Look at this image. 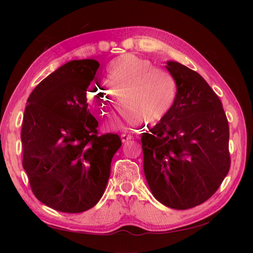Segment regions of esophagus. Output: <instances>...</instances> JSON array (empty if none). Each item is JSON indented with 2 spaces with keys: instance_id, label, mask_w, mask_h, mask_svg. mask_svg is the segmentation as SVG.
I'll list each match as a JSON object with an SVG mask.
<instances>
[{
  "instance_id": "esophagus-1",
  "label": "esophagus",
  "mask_w": 253,
  "mask_h": 253,
  "mask_svg": "<svg viewBox=\"0 0 253 253\" xmlns=\"http://www.w3.org/2000/svg\"><path fill=\"white\" fill-rule=\"evenodd\" d=\"M129 139H132V136L131 135H127V134H121V141L122 142H126Z\"/></svg>"
}]
</instances>
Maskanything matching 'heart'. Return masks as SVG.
I'll list each match as a JSON object with an SVG mask.
<instances>
[{
  "label": "heart",
  "mask_w": 253,
  "mask_h": 253,
  "mask_svg": "<svg viewBox=\"0 0 253 253\" xmlns=\"http://www.w3.org/2000/svg\"><path fill=\"white\" fill-rule=\"evenodd\" d=\"M105 82L114 91H120V99L126 108L117 118L118 125H150L162 121L172 110L177 96V84L172 76L153 67L148 59L133 53H125L112 60L105 66ZM107 85V86H108ZM105 83L95 82L87 91V101L100 114L108 113L113 103L114 92Z\"/></svg>",
  "instance_id": "b5f03b06"
}]
</instances>
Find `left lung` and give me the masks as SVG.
Masks as SVG:
<instances>
[{
    "label": "left lung",
    "instance_id": "left-lung-1",
    "mask_svg": "<svg viewBox=\"0 0 253 253\" xmlns=\"http://www.w3.org/2000/svg\"><path fill=\"white\" fill-rule=\"evenodd\" d=\"M177 96L167 116L141 136L143 171L152 194L186 210L216 192L230 169L229 126L219 98L202 76L168 61Z\"/></svg>",
    "mask_w": 253,
    "mask_h": 253
}]
</instances>
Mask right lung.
<instances>
[{"label": "right lung", "instance_id": "add662e5", "mask_svg": "<svg viewBox=\"0 0 253 253\" xmlns=\"http://www.w3.org/2000/svg\"><path fill=\"white\" fill-rule=\"evenodd\" d=\"M100 66L73 60L42 80L30 94L22 124L23 168L35 196L65 213L86 211L100 201L117 134L99 135L87 110L86 90Z\"/></svg>", "mask_w": 253, "mask_h": 253}]
</instances>
